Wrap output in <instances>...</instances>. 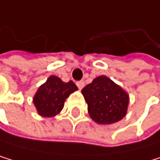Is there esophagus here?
<instances>
[{
    "label": "esophagus",
    "mask_w": 160,
    "mask_h": 160,
    "mask_svg": "<svg viewBox=\"0 0 160 160\" xmlns=\"http://www.w3.org/2000/svg\"><path fill=\"white\" fill-rule=\"evenodd\" d=\"M77 85H78V89H79V90H82V88H83V86H84V82H82V81L78 82H77Z\"/></svg>",
    "instance_id": "obj_1"
}]
</instances>
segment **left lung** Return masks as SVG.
<instances>
[{"label":"left lung","mask_w":160,"mask_h":160,"mask_svg":"<svg viewBox=\"0 0 160 160\" xmlns=\"http://www.w3.org/2000/svg\"><path fill=\"white\" fill-rule=\"evenodd\" d=\"M92 120L98 124H112L127 113L129 95L122 87L106 76L95 78L82 89Z\"/></svg>","instance_id":"left-lung-1"}]
</instances>
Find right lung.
Segmentation results:
<instances>
[{
    "label": "right lung",
    "mask_w": 160,
    "mask_h": 160,
    "mask_svg": "<svg viewBox=\"0 0 160 160\" xmlns=\"http://www.w3.org/2000/svg\"><path fill=\"white\" fill-rule=\"evenodd\" d=\"M77 90L78 87L72 81L64 82L58 77L50 76L38 88L33 103L41 117L52 118L62 111L66 99Z\"/></svg>",
    "instance_id": "add662e5"
}]
</instances>
